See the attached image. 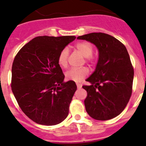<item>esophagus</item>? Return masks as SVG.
Instances as JSON below:
<instances>
[{
	"mask_svg": "<svg viewBox=\"0 0 146 146\" xmlns=\"http://www.w3.org/2000/svg\"><path fill=\"white\" fill-rule=\"evenodd\" d=\"M76 84H77V87H78V88H82V85L81 84H80V83H77Z\"/></svg>",
	"mask_w": 146,
	"mask_h": 146,
	"instance_id": "esophagus-1",
	"label": "esophagus"
}]
</instances>
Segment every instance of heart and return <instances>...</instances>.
Here are the masks:
<instances>
[{
	"instance_id": "obj_1",
	"label": "heart",
	"mask_w": 146,
	"mask_h": 146,
	"mask_svg": "<svg viewBox=\"0 0 146 146\" xmlns=\"http://www.w3.org/2000/svg\"><path fill=\"white\" fill-rule=\"evenodd\" d=\"M75 48L78 52L86 58L85 61L90 66H93L96 63V59L92 54L93 53V47L89 42H79L75 44ZM69 51L67 48H64L59 53L58 56V63L62 68H66L68 66ZM88 75V70L86 67L73 68L65 73L66 80L71 81L80 82Z\"/></svg>"
}]
</instances>
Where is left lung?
<instances>
[{"label": "left lung", "instance_id": "left-lung-1", "mask_svg": "<svg viewBox=\"0 0 146 146\" xmlns=\"http://www.w3.org/2000/svg\"><path fill=\"white\" fill-rule=\"evenodd\" d=\"M78 39L90 42L99 50L94 73L84 85L86 112L97 120L111 119L124 110L132 92L134 68L125 46L113 36L104 33H90Z\"/></svg>", "mask_w": 146, "mask_h": 146}]
</instances>
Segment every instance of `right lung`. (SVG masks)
Wrapping results in <instances>:
<instances>
[{
  "label": "right lung",
  "instance_id": "1",
  "mask_svg": "<svg viewBox=\"0 0 146 146\" xmlns=\"http://www.w3.org/2000/svg\"><path fill=\"white\" fill-rule=\"evenodd\" d=\"M75 38L36 37L15 56L11 90L23 113L37 123L56 125L68 116L77 86L71 80L63 82L64 75L58 63V56Z\"/></svg>",
  "mask_w": 146,
  "mask_h": 146
}]
</instances>
